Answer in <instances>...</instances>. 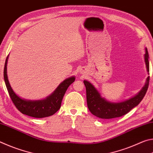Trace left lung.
Listing matches in <instances>:
<instances>
[{
    "label": "left lung",
    "instance_id": "1",
    "mask_svg": "<svg viewBox=\"0 0 153 153\" xmlns=\"http://www.w3.org/2000/svg\"><path fill=\"white\" fill-rule=\"evenodd\" d=\"M149 53L145 48L144 61L147 72L149 75ZM150 77L146 78L144 86L138 94L129 99L119 102L108 101L101 95L97 89L90 82L84 80V83L86 89L87 105L92 114L100 119H113L121 117L129 112L133 108L136 107L143 99L148 90Z\"/></svg>",
    "mask_w": 153,
    "mask_h": 153
}]
</instances>
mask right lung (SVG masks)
Returning a JSON list of instances; mask_svg holds the SVG:
<instances>
[{
	"label": "right lung",
	"mask_w": 153,
	"mask_h": 153,
	"mask_svg": "<svg viewBox=\"0 0 153 153\" xmlns=\"http://www.w3.org/2000/svg\"><path fill=\"white\" fill-rule=\"evenodd\" d=\"M8 58L9 55L5 61L4 79L10 97L17 109L23 114L36 118H43L54 115L60 108L63 96L68 87L74 82L76 79L75 76H71L65 79L59 85L55 91L44 99H24L16 94L9 84L7 70Z\"/></svg>",
	"instance_id": "1"
}]
</instances>
